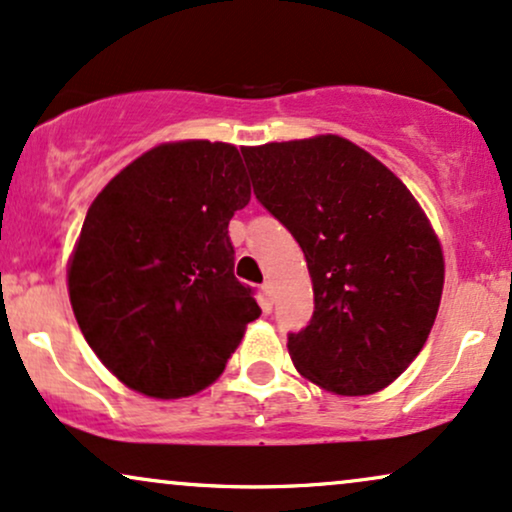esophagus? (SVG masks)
Returning <instances> with one entry per match:
<instances>
[{
  "mask_svg": "<svg viewBox=\"0 0 512 512\" xmlns=\"http://www.w3.org/2000/svg\"><path fill=\"white\" fill-rule=\"evenodd\" d=\"M261 292H263V296H266V304H273V299H275V287H273V282H270V280L263 282Z\"/></svg>",
  "mask_w": 512,
  "mask_h": 512,
  "instance_id": "obj_1",
  "label": "esophagus"
}]
</instances>
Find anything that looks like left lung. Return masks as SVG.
<instances>
[{"mask_svg":"<svg viewBox=\"0 0 512 512\" xmlns=\"http://www.w3.org/2000/svg\"><path fill=\"white\" fill-rule=\"evenodd\" d=\"M254 194L304 251L313 318L289 334L308 380L375 394L413 363L437 318L444 256L408 187L337 135L246 147Z\"/></svg>","mask_w":512,"mask_h":512,"instance_id":"obj_1","label":"left lung"}]
</instances>
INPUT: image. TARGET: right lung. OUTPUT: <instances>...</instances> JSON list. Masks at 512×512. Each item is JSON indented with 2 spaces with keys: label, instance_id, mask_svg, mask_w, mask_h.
<instances>
[{
  "label": "right lung",
  "instance_id": "add662e5",
  "mask_svg": "<svg viewBox=\"0 0 512 512\" xmlns=\"http://www.w3.org/2000/svg\"><path fill=\"white\" fill-rule=\"evenodd\" d=\"M249 199L237 147L187 140L142 154L92 201L68 294L87 344L130 389L197 394L261 315L227 235Z\"/></svg>",
  "mask_w": 512,
  "mask_h": 512
}]
</instances>
